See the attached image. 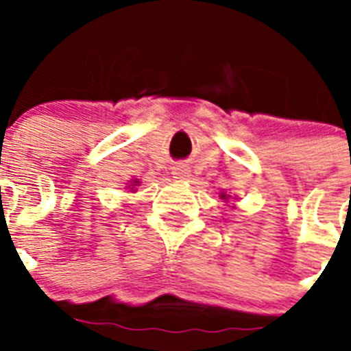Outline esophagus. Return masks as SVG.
Here are the masks:
<instances>
[{"label": "esophagus", "instance_id": "esophagus-1", "mask_svg": "<svg viewBox=\"0 0 351 351\" xmlns=\"http://www.w3.org/2000/svg\"><path fill=\"white\" fill-rule=\"evenodd\" d=\"M173 175H175V178H178V180H186L187 176H189V171H187V167L180 165V167H175Z\"/></svg>", "mask_w": 351, "mask_h": 351}]
</instances>
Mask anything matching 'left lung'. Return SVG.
<instances>
[{
    "label": "left lung",
    "mask_w": 351,
    "mask_h": 351,
    "mask_svg": "<svg viewBox=\"0 0 351 351\" xmlns=\"http://www.w3.org/2000/svg\"><path fill=\"white\" fill-rule=\"evenodd\" d=\"M226 197V195H222V198H224Z\"/></svg>",
    "instance_id": "8db88e82"
}]
</instances>
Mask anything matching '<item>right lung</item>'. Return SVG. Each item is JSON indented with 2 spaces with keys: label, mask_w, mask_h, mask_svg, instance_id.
Here are the masks:
<instances>
[{
  "label": "right lung",
  "mask_w": 351,
  "mask_h": 351,
  "mask_svg": "<svg viewBox=\"0 0 351 351\" xmlns=\"http://www.w3.org/2000/svg\"><path fill=\"white\" fill-rule=\"evenodd\" d=\"M136 182H138V180H134V184H131V186H136Z\"/></svg>",
  "instance_id": "right-lung-1"
}]
</instances>
